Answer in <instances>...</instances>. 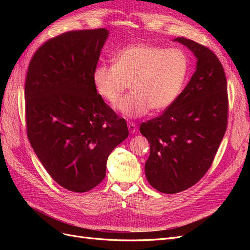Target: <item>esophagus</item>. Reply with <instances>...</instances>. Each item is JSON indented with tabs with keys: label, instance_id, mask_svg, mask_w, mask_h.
Segmentation results:
<instances>
[{
	"label": "esophagus",
	"instance_id": "obj_1",
	"mask_svg": "<svg viewBox=\"0 0 250 250\" xmlns=\"http://www.w3.org/2000/svg\"><path fill=\"white\" fill-rule=\"evenodd\" d=\"M128 130L130 133H135V131L138 130V126L134 123H128Z\"/></svg>",
	"mask_w": 250,
	"mask_h": 250
}]
</instances>
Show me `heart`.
<instances>
[{
	"label": "heart",
	"instance_id": "b5f03b06",
	"mask_svg": "<svg viewBox=\"0 0 250 250\" xmlns=\"http://www.w3.org/2000/svg\"><path fill=\"white\" fill-rule=\"evenodd\" d=\"M190 62L184 51L151 44L121 50L111 65H98L93 82L98 94L115 102L130 84L131 93L116 103L123 116L137 119L152 108L162 111L175 102L187 81Z\"/></svg>",
	"mask_w": 250,
	"mask_h": 250
}]
</instances>
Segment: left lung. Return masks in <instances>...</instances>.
<instances>
[{
    "label": "left lung",
    "mask_w": 250,
    "mask_h": 250,
    "mask_svg": "<svg viewBox=\"0 0 250 250\" xmlns=\"http://www.w3.org/2000/svg\"><path fill=\"white\" fill-rule=\"evenodd\" d=\"M174 42L195 55V73L162 116L140 127L150 144L147 180L166 194L185 191L204 176L224 137L229 109L225 73L217 56L185 37Z\"/></svg>",
    "instance_id": "obj_1"
}]
</instances>
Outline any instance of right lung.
<instances>
[{
  "mask_svg": "<svg viewBox=\"0 0 250 250\" xmlns=\"http://www.w3.org/2000/svg\"><path fill=\"white\" fill-rule=\"evenodd\" d=\"M108 35L104 28L65 32L44 42L28 67V139L50 176L72 192L99 185L111 151L128 137L93 82Z\"/></svg>",
  "mask_w": 250,
  "mask_h": 250,
  "instance_id": "1",
  "label": "right lung"
}]
</instances>
